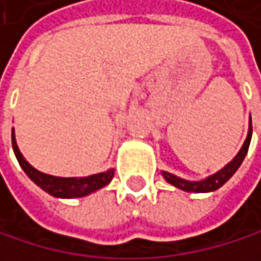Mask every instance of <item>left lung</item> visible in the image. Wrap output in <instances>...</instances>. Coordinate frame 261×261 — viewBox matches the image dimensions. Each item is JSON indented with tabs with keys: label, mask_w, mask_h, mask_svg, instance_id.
I'll list each match as a JSON object with an SVG mask.
<instances>
[{
	"label": "left lung",
	"mask_w": 261,
	"mask_h": 261,
	"mask_svg": "<svg viewBox=\"0 0 261 261\" xmlns=\"http://www.w3.org/2000/svg\"><path fill=\"white\" fill-rule=\"evenodd\" d=\"M250 138H252V120H250V125H249V133H247V138L243 144V147L241 150L238 152V155L233 159V162H230L227 166H225L223 169H220L219 173L216 174H212L211 177L204 179V180H200V182H192V180H184L180 177H176L173 174H169V173H163L165 179L169 182V184H173L174 187L184 190V192H196V193H204V192H214L217 190L219 187H222V185L227 182L234 173H236V169L241 166L243 160H244V156L249 150V144H250Z\"/></svg>",
	"instance_id": "obj_1"
}]
</instances>
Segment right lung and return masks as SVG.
I'll list each match as a JSON object with an SVG mask.
<instances>
[{
  "mask_svg": "<svg viewBox=\"0 0 261 261\" xmlns=\"http://www.w3.org/2000/svg\"><path fill=\"white\" fill-rule=\"evenodd\" d=\"M12 149L20 166H22V169L27 173V176L36 184L38 187H41L42 190H45L47 193H50L52 196H57V198L85 196L88 193L99 190L101 187H105V185H108L114 177V169H109L106 173L87 176V177H55V176L39 173V171L34 169L23 159V155L20 153L15 138H14V129H12Z\"/></svg>",
  "mask_w": 261,
  "mask_h": 261,
  "instance_id": "add662e5",
  "label": "right lung"
}]
</instances>
